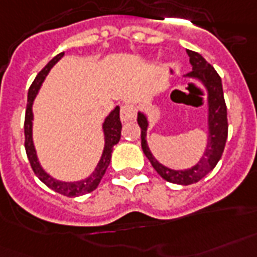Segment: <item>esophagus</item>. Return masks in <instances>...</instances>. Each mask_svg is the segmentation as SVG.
<instances>
[{
	"label": "esophagus",
	"mask_w": 257,
	"mask_h": 257,
	"mask_svg": "<svg viewBox=\"0 0 257 257\" xmlns=\"http://www.w3.org/2000/svg\"><path fill=\"white\" fill-rule=\"evenodd\" d=\"M135 115H137L135 108L131 104H124L120 108V119H122L123 122H130V120L135 118Z\"/></svg>",
	"instance_id": "obj_1"
}]
</instances>
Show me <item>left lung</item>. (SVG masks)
Here are the masks:
<instances>
[{"mask_svg":"<svg viewBox=\"0 0 257 257\" xmlns=\"http://www.w3.org/2000/svg\"><path fill=\"white\" fill-rule=\"evenodd\" d=\"M189 61L192 65V71L186 73V76L192 79H198L208 89V104H209V116H208V126H209V137L208 145L205 149L204 156L194 166L185 170H173L164 165H161L151 154L147 146V118L142 112H138V124L141 127V145L147 160L150 161L153 168L168 182L178 185H192L204 178L209 172H212L222 156L228 138V119H226V104L222 92L221 77L218 76L216 69L201 56L200 53L193 52L186 49Z\"/></svg>","mask_w":257,"mask_h":257,"instance_id":"left-lung-1","label":"left lung"}]
</instances>
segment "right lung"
<instances>
[{
  "label": "right lung",
  "mask_w": 257,
  "mask_h": 257,
  "mask_svg": "<svg viewBox=\"0 0 257 257\" xmlns=\"http://www.w3.org/2000/svg\"><path fill=\"white\" fill-rule=\"evenodd\" d=\"M64 56V52L59 53L57 56H55L52 60L49 61L45 67L39 72V75L36 76L32 85L29 87L28 91V104L27 111H25V122H24V134H25V150H27L28 160L31 162V166L33 169V172L41 182L47 185L48 188H51L55 192L60 193L63 196L67 197H77L91 193L92 190L97 188V185L100 184V180L104 176L108 165L111 161V153H112V147L119 142L120 139V131H122V123H120V118H119V107L116 106L114 110L111 111V114L108 115L103 123V131H104V150L101 154V158L97 164L95 172L85 180L76 181V182H63V181L55 180L53 177H51L48 173L43 170V168L40 166V162L37 160V154H36L35 146H33V139H32V120H33V112H32V106H33V100H35L36 95L39 92L40 87L43 84L44 79L48 75V72L51 71L53 65L56 64L57 61L60 60L61 57Z\"/></svg>",
  "instance_id": "add662e5"
}]
</instances>
